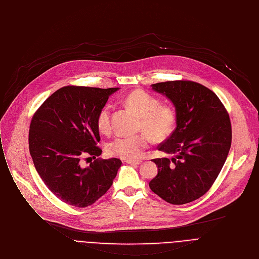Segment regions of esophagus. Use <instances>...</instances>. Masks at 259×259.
<instances>
[{
    "mask_svg": "<svg viewBox=\"0 0 259 259\" xmlns=\"http://www.w3.org/2000/svg\"><path fill=\"white\" fill-rule=\"evenodd\" d=\"M125 162L127 163V164H135V165H139V164H141V160H125Z\"/></svg>",
    "mask_w": 259,
    "mask_h": 259,
    "instance_id": "34e87169",
    "label": "esophagus"
}]
</instances>
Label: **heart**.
<instances>
[{
  "mask_svg": "<svg viewBox=\"0 0 259 259\" xmlns=\"http://www.w3.org/2000/svg\"><path fill=\"white\" fill-rule=\"evenodd\" d=\"M126 104L141 115L140 127L146 130L138 135H117L107 145L109 155L125 160H136L142 156L145 149L155 140L165 138L176 121L172 110L160 106L159 101L144 91H135L126 99ZM97 126L100 132L108 133L111 128V107L102 106L97 114Z\"/></svg>",
  "mask_w": 259,
  "mask_h": 259,
  "instance_id": "1",
  "label": "heart"
}]
</instances>
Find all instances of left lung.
<instances>
[{
	"mask_svg": "<svg viewBox=\"0 0 259 259\" xmlns=\"http://www.w3.org/2000/svg\"><path fill=\"white\" fill-rule=\"evenodd\" d=\"M176 108V128L158 150L176 157L153 159L158 174L150 189L164 201L182 205L199 199L219 177L232 143L229 113L208 88L192 80L152 84Z\"/></svg>",
	"mask_w": 259,
	"mask_h": 259,
	"instance_id": "left-lung-1",
	"label": "left lung"
}]
</instances>
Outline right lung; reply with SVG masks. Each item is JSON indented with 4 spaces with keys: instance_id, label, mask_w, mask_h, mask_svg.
<instances>
[{
    "instance_id": "1",
    "label": "right lung",
    "mask_w": 259,
    "mask_h": 259,
    "mask_svg": "<svg viewBox=\"0 0 259 259\" xmlns=\"http://www.w3.org/2000/svg\"><path fill=\"white\" fill-rule=\"evenodd\" d=\"M118 88L67 85L52 94L33 114L29 152L40 179L58 199L83 208L113 184L121 161L97 159L102 149L97 114ZM95 159L83 168L82 160Z\"/></svg>"
}]
</instances>
